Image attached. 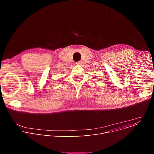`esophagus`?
<instances>
[{
	"label": "esophagus",
	"mask_w": 154,
	"mask_h": 154,
	"mask_svg": "<svg viewBox=\"0 0 154 154\" xmlns=\"http://www.w3.org/2000/svg\"><path fill=\"white\" fill-rule=\"evenodd\" d=\"M75 64L76 65H81V64H82V62L80 61H77V62L75 63Z\"/></svg>",
	"instance_id": "esophagus-1"
}]
</instances>
